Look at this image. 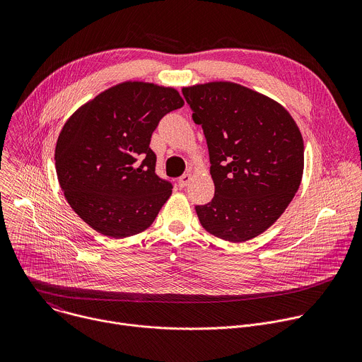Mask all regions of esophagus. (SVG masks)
<instances>
[{
	"instance_id": "esophagus-1",
	"label": "esophagus",
	"mask_w": 362,
	"mask_h": 362,
	"mask_svg": "<svg viewBox=\"0 0 362 362\" xmlns=\"http://www.w3.org/2000/svg\"><path fill=\"white\" fill-rule=\"evenodd\" d=\"M190 179H192V175L190 173H185V175H182L180 177H179V186L180 187H186L187 185H189V182H190Z\"/></svg>"
}]
</instances>
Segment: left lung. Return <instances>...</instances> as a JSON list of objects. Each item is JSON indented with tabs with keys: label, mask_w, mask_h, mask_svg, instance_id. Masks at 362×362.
<instances>
[{
	"label": "left lung",
	"mask_w": 362,
	"mask_h": 362,
	"mask_svg": "<svg viewBox=\"0 0 362 362\" xmlns=\"http://www.w3.org/2000/svg\"><path fill=\"white\" fill-rule=\"evenodd\" d=\"M209 148L212 202L196 206L202 226L229 242L265 232L285 212L303 173V140L278 101L230 81L182 88Z\"/></svg>",
	"instance_id": "1"
}]
</instances>
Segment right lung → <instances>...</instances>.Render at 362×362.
I'll return each mask as SVG.
<instances>
[{"instance_id":"obj_1","label":"right lung","mask_w":362,"mask_h":362,"mask_svg":"<svg viewBox=\"0 0 362 362\" xmlns=\"http://www.w3.org/2000/svg\"><path fill=\"white\" fill-rule=\"evenodd\" d=\"M185 105L173 87L123 81L78 107L56 144V170L71 209L94 230L127 238L146 230L172 194L148 147L160 119Z\"/></svg>"}]
</instances>
